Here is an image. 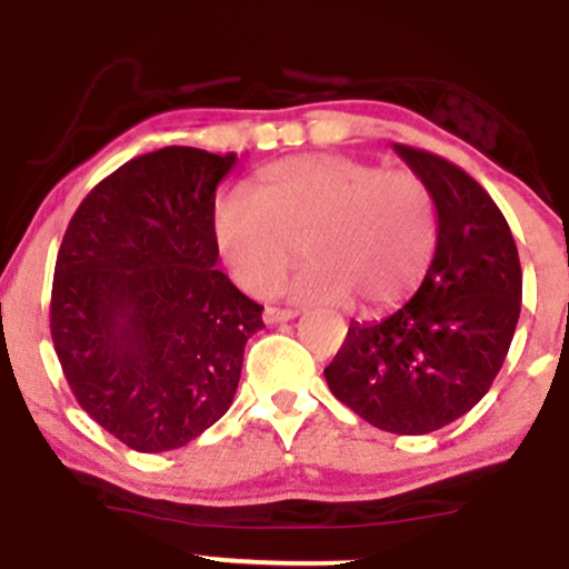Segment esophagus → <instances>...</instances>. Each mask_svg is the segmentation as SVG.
<instances>
[{"label":"esophagus","instance_id":"1","mask_svg":"<svg viewBox=\"0 0 569 569\" xmlns=\"http://www.w3.org/2000/svg\"><path fill=\"white\" fill-rule=\"evenodd\" d=\"M297 318V310H280V307H264V323L276 326V323H286Z\"/></svg>","mask_w":569,"mask_h":569}]
</instances>
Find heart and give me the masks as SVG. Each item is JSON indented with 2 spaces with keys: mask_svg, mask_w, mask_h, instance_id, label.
<instances>
[{
  "mask_svg": "<svg viewBox=\"0 0 569 569\" xmlns=\"http://www.w3.org/2000/svg\"><path fill=\"white\" fill-rule=\"evenodd\" d=\"M213 240L234 283L267 297L297 251L307 262L289 286L297 302L377 310L426 276L439 211L420 173L342 154H307L270 166L248 192L213 208Z\"/></svg>",
  "mask_w": 569,
  "mask_h": 569,
  "instance_id": "obj_1",
  "label": "heart"
}]
</instances>
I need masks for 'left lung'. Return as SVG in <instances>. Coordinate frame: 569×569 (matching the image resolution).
Masks as SVG:
<instances>
[{
	"label": "left lung",
	"instance_id": "8db88e82",
	"mask_svg": "<svg viewBox=\"0 0 569 569\" xmlns=\"http://www.w3.org/2000/svg\"><path fill=\"white\" fill-rule=\"evenodd\" d=\"M393 149L436 200L433 262L401 310L350 323L323 375L369 426L422 436L471 411L498 377L519 323L521 264L511 227L479 181L426 149Z\"/></svg>",
	"mask_w": 569,
	"mask_h": 569
}]
</instances>
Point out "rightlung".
Masks as SVG:
<instances>
[{
	"label": "right lung",
	"instance_id": "right-lung-1",
	"mask_svg": "<svg viewBox=\"0 0 569 569\" xmlns=\"http://www.w3.org/2000/svg\"><path fill=\"white\" fill-rule=\"evenodd\" d=\"M234 154L166 147L90 189L58 248L50 335L77 403L136 452L230 409L262 305L217 270V187Z\"/></svg>",
	"mask_w": 569,
	"mask_h": 569
}]
</instances>
